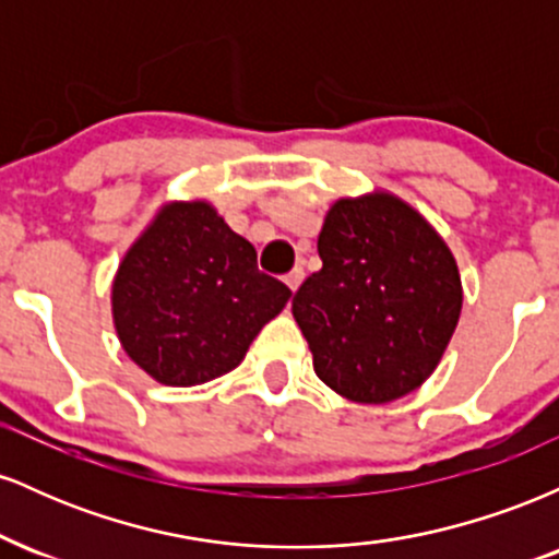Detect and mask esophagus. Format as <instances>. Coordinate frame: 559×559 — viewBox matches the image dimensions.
<instances>
[{"instance_id": "esophagus-1", "label": "esophagus", "mask_w": 559, "mask_h": 559, "mask_svg": "<svg viewBox=\"0 0 559 559\" xmlns=\"http://www.w3.org/2000/svg\"><path fill=\"white\" fill-rule=\"evenodd\" d=\"M301 278H305V271H301V267H294V271L288 273L284 281H286V286L292 288V292H297L299 284H301Z\"/></svg>"}]
</instances>
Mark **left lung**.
Here are the masks:
<instances>
[{
    "instance_id": "left-lung-1",
    "label": "left lung",
    "mask_w": 559,
    "mask_h": 559,
    "mask_svg": "<svg viewBox=\"0 0 559 559\" xmlns=\"http://www.w3.org/2000/svg\"><path fill=\"white\" fill-rule=\"evenodd\" d=\"M323 267L292 299L325 386L383 404L433 373L463 310L457 262L402 199H338L318 236Z\"/></svg>"
}]
</instances>
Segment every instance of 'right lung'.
Segmentation results:
<instances>
[{
    "mask_svg": "<svg viewBox=\"0 0 559 559\" xmlns=\"http://www.w3.org/2000/svg\"><path fill=\"white\" fill-rule=\"evenodd\" d=\"M288 297L213 204L170 202L120 262L112 318L144 373L165 386H197L234 370Z\"/></svg>",
    "mask_w": 559,
    "mask_h": 559,
    "instance_id": "1",
    "label": "right lung"
}]
</instances>
